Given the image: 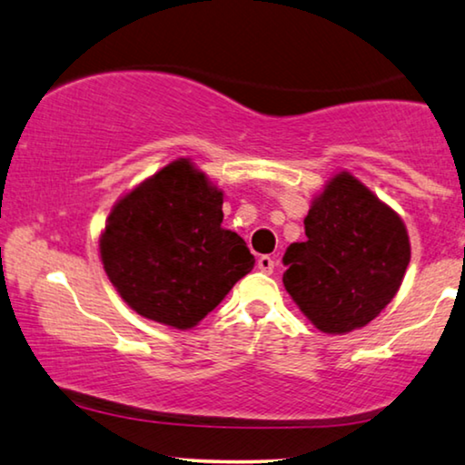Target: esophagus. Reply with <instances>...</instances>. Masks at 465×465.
I'll list each match as a JSON object with an SVG mask.
<instances>
[{
    "label": "esophagus",
    "mask_w": 465,
    "mask_h": 465,
    "mask_svg": "<svg viewBox=\"0 0 465 465\" xmlns=\"http://www.w3.org/2000/svg\"><path fill=\"white\" fill-rule=\"evenodd\" d=\"M257 265H259V270L263 272V273H272L273 267H276V261H273L270 254H263V257H259Z\"/></svg>",
    "instance_id": "34e87169"
}]
</instances>
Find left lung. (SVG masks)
I'll use <instances>...</instances> for the list:
<instances>
[{"mask_svg":"<svg viewBox=\"0 0 465 465\" xmlns=\"http://www.w3.org/2000/svg\"><path fill=\"white\" fill-rule=\"evenodd\" d=\"M286 248L284 289L329 335L366 326L396 297L411 261L404 221L348 170L326 183Z\"/></svg>","mask_w":465,"mask_h":465,"instance_id":"8db88e82","label":"left lung"}]
</instances>
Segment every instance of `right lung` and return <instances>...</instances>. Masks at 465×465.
<instances>
[{"label": "right lung", "mask_w": 465, "mask_h": 465, "mask_svg": "<svg viewBox=\"0 0 465 465\" xmlns=\"http://www.w3.org/2000/svg\"><path fill=\"white\" fill-rule=\"evenodd\" d=\"M221 223L223 192L189 158L170 162L111 208L104 273L139 316L192 329L254 267L246 242Z\"/></svg>", "instance_id": "1"}]
</instances>
